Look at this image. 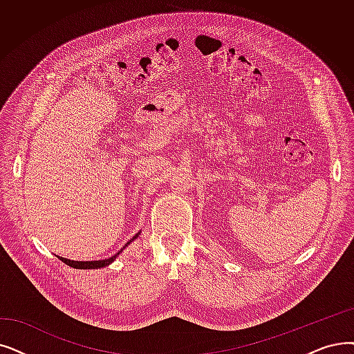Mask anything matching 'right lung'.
<instances>
[{
  "instance_id": "1",
  "label": "right lung",
  "mask_w": 354,
  "mask_h": 354,
  "mask_svg": "<svg viewBox=\"0 0 354 354\" xmlns=\"http://www.w3.org/2000/svg\"><path fill=\"white\" fill-rule=\"evenodd\" d=\"M139 234H140V233H137V234H136L130 241H127V243L124 244V248H122V249H126L127 245H129L134 239L139 237ZM122 249H121L120 252H117L114 256L109 257V259H104V260H92V262H78V260H69V259L60 257V256H57V259H60V260H62L64 263H66L68 266L75 268V269H100V268H104V266H109V265H111V263L114 262V260H115V257L122 252Z\"/></svg>"
}]
</instances>
